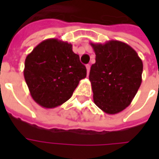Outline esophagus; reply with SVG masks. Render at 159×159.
I'll return each instance as SVG.
<instances>
[{"label":"esophagus","instance_id":"obj_1","mask_svg":"<svg viewBox=\"0 0 159 159\" xmlns=\"http://www.w3.org/2000/svg\"><path fill=\"white\" fill-rule=\"evenodd\" d=\"M86 68H87V74H88V76H89V71H90V65H87Z\"/></svg>","mask_w":159,"mask_h":159}]
</instances>
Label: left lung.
<instances>
[{
  "label": "left lung",
  "instance_id": "1",
  "mask_svg": "<svg viewBox=\"0 0 159 159\" xmlns=\"http://www.w3.org/2000/svg\"><path fill=\"white\" fill-rule=\"evenodd\" d=\"M90 45L95 52L89 72L93 102L106 113H118L129 106L141 84L142 60L134 49L120 41Z\"/></svg>",
  "mask_w": 159,
  "mask_h": 159
}]
</instances>
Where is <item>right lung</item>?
<instances>
[{
  "mask_svg": "<svg viewBox=\"0 0 159 159\" xmlns=\"http://www.w3.org/2000/svg\"><path fill=\"white\" fill-rule=\"evenodd\" d=\"M87 70L72 45L57 38L44 40L25 59L24 76L35 102L51 109L69 100Z\"/></svg>",
  "mask_w": 159,
  "mask_h": 159,
  "instance_id": "add662e5",
  "label": "right lung"
}]
</instances>
